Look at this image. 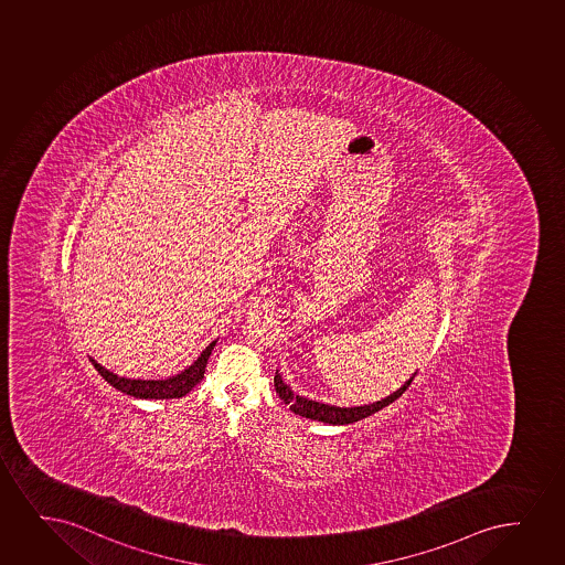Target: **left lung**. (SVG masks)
Returning <instances> with one entry per match:
<instances>
[{"mask_svg": "<svg viewBox=\"0 0 565 565\" xmlns=\"http://www.w3.org/2000/svg\"><path fill=\"white\" fill-rule=\"evenodd\" d=\"M416 372L413 379L405 382L403 386L387 395L386 399L376 401L372 405H363V407H337V405H327V403H319V401H311L301 395H294L292 390L286 386L282 379H280L279 371L275 372V390L279 393L280 399L285 401L286 405H290V411L296 415L306 416L311 420L324 422V424H353V422L363 420L366 416L379 413L380 408L387 407L390 403L399 399L403 393L407 392L411 382L415 380Z\"/></svg>", "mask_w": 565, "mask_h": 565, "instance_id": "obj_1", "label": "left lung"}]
</instances>
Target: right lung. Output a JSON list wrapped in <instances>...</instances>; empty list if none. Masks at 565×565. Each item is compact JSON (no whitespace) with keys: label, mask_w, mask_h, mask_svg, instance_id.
<instances>
[{"label":"right lung","mask_w":565,"mask_h":565,"mask_svg":"<svg viewBox=\"0 0 565 565\" xmlns=\"http://www.w3.org/2000/svg\"><path fill=\"white\" fill-rule=\"evenodd\" d=\"M215 342L217 340L210 343L206 350L202 351L201 355H199V359L191 366H186L185 371H181L175 376H170V379L166 380L124 379V376H118L115 372L105 369L95 359H92V364L97 369L100 376L107 380L110 386H115L120 392L128 393L131 397H139V399H179V397H183V395L191 392L204 379L207 358H210V353L214 350Z\"/></svg>","instance_id":"obj_1"}]
</instances>
